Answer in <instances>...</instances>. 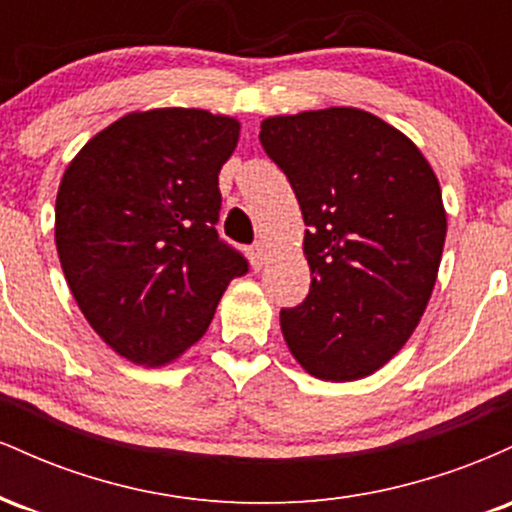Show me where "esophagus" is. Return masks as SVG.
<instances>
[{"mask_svg": "<svg viewBox=\"0 0 512 512\" xmlns=\"http://www.w3.org/2000/svg\"><path fill=\"white\" fill-rule=\"evenodd\" d=\"M250 262H252V267L255 269H262V264H264V260H267V245L264 243H255L250 248Z\"/></svg>", "mask_w": 512, "mask_h": 512, "instance_id": "34e87169", "label": "esophagus"}]
</instances>
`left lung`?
<instances>
[{"instance_id": "8db88e82", "label": "left lung", "mask_w": 512, "mask_h": 512, "mask_svg": "<svg viewBox=\"0 0 512 512\" xmlns=\"http://www.w3.org/2000/svg\"><path fill=\"white\" fill-rule=\"evenodd\" d=\"M260 142L305 221L310 293L281 332L310 375L366 378L407 344L443 257V195L409 137L358 108L276 115Z\"/></svg>"}]
</instances>
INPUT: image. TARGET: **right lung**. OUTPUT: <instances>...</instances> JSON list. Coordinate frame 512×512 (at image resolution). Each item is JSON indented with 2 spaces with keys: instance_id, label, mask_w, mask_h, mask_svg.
<instances>
[{
  "instance_id": "1",
  "label": "right lung",
  "mask_w": 512,
  "mask_h": 512,
  "mask_svg": "<svg viewBox=\"0 0 512 512\" xmlns=\"http://www.w3.org/2000/svg\"><path fill=\"white\" fill-rule=\"evenodd\" d=\"M240 122L197 108L129 113L64 170L55 243L76 305L110 349L166 366L207 332L248 260L216 233Z\"/></svg>"
}]
</instances>
